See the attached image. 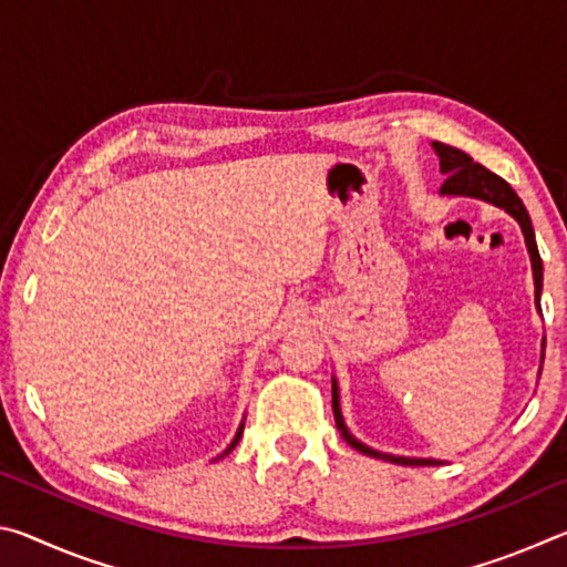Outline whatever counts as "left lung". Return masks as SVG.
<instances>
[{
	"label": "left lung",
	"instance_id": "obj_1",
	"mask_svg": "<svg viewBox=\"0 0 567 567\" xmlns=\"http://www.w3.org/2000/svg\"><path fill=\"white\" fill-rule=\"evenodd\" d=\"M433 147L440 157V169L445 172L447 179L443 182V187L440 192L443 195H465V197H480L485 199V203H493L497 207H503L505 213H511L517 223L523 227V235H525V245H527V252H530V262H533V275H535V300L537 307H540V290H543V260H540V252H537V243H535V233H533V225H530V215H527V209L523 205V199L515 195V189L507 185L503 177H497L495 172L485 169L483 165H477V162L465 155L463 150L457 147H447L443 142H433ZM332 412H334V422H338V430L342 433V437L348 440V445H352L354 450H360V453L370 455V457H380V460H390V463H398V465H437L435 460H417V457H395V455H385V453H378V450H372L368 445H362L360 440H354L348 427H344L342 415H340V402H338V385L332 382Z\"/></svg>",
	"mask_w": 567,
	"mask_h": 567
}]
</instances>
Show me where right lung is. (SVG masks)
<instances>
[{
    "mask_svg": "<svg viewBox=\"0 0 567 567\" xmlns=\"http://www.w3.org/2000/svg\"><path fill=\"white\" fill-rule=\"evenodd\" d=\"M239 435H243V430H239V433H237V437H235V443H233V445H229V447H227V453H229V450H233V447H235V445H237V440H239Z\"/></svg>",
    "mask_w": 567,
    "mask_h": 567,
    "instance_id": "right-lung-1",
    "label": "right lung"
}]
</instances>
